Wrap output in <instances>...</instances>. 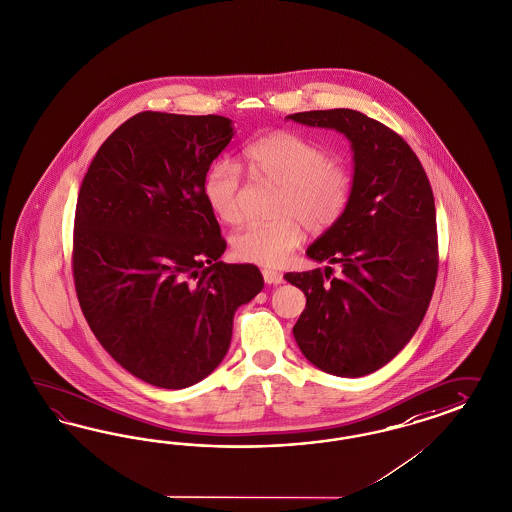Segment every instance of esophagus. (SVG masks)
<instances>
[{
  "label": "esophagus",
  "mask_w": 512,
  "mask_h": 512,
  "mask_svg": "<svg viewBox=\"0 0 512 512\" xmlns=\"http://www.w3.org/2000/svg\"><path fill=\"white\" fill-rule=\"evenodd\" d=\"M263 278L268 285L283 283V276L279 274L278 270H272V268H263Z\"/></svg>",
  "instance_id": "34e87169"
}]
</instances>
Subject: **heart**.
I'll return each mask as SVG.
<instances>
[{
  "label": "heart",
  "instance_id": "b5f03b06",
  "mask_svg": "<svg viewBox=\"0 0 512 512\" xmlns=\"http://www.w3.org/2000/svg\"><path fill=\"white\" fill-rule=\"evenodd\" d=\"M249 176L281 187L278 221L248 223L231 240L234 257L246 263L278 266L311 233H325L340 221L353 197V174L332 161L323 146L291 131H274L244 148ZM242 171L221 159L204 178V197L225 223H238Z\"/></svg>",
  "mask_w": 512,
  "mask_h": 512
}]
</instances>
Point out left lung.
<instances>
[{
  "label": "left lung",
  "instance_id": "8db88e82",
  "mask_svg": "<svg viewBox=\"0 0 512 512\" xmlns=\"http://www.w3.org/2000/svg\"><path fill=\"white\" fill-rule=\"evenodd\" d=\"M343 133L353 148V197L340 221L306 255L340 264L341 274L289 272L306 295L293 334L302 355L338 377L383 368L417 332L437 278V227L430 180L409 144L387 125L351 109L287 116Z\"/></svg>",
  "mask_w": 512,
  "mask_h": 512
}]
</instances>
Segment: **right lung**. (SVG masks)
<instances>
[{
    "mask_svg": "<svg viewBox=\"0 0 512 512\" xmlns=\"http://www.w3.org/2000/svg\"><path fill=\"white\" fill-rule=\"evenodd\" d=\"M229 118L139 112L101 144L78 191L73 278L95 338L127 372L186 388L216 370L234 311L261 293L255 264L219 261L227 242L204 197Z\"/></svg>",
    "mask_w": 512,
    "mask_h": 512,
    "instance_id": "1",
    "label": "right lung"
}]
</instances>
